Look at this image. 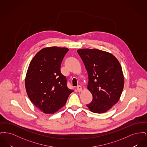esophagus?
I'll return each instance as SVG.
<instances>
[{
    "instance_id": "1",
    "label": "esophagus",
    "mask_w": 147,
    "mask_h": 147,
    "mask_svg": "<svg viewBox=\"0 0 147 147\" xmlns=\"http://www.w3.org/2000/svg\"><path fill=\"white\" fill-rule=\"evenodd\" d=\"M77 91L78 92H80V91H82V88L80 85H78L77 86Z\"/></svg>"
}]
</instances>
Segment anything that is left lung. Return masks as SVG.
Segmentation results:
<instances>
[{"mask_svg": "<svg viewBox=\"0 0 147 147\" xmlns=\"http://www.w3.org/2000/svg\"><path fill=\"white\" fill-rule=\"evenodd\" d=\"M88 74V89L92 100L86 105L91 112L107 111L119 101L124 86V77L117 59L98 49L77 51Z\"/></svg>", "mask_w": 147, "mask_h": 147, "instance_id": "8db88e82", "label": "left lung"}]
</instances>
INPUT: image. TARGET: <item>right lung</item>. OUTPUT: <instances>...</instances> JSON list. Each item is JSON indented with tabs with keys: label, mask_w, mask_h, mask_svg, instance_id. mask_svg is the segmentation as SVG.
Wrapping results in <instances>:
<instances>
[{
	"label": "right lung",
	"mask_w": 147,
	"mask_h": 147,
	"mask_svg": "<svg viewBox=\"0 0 147 147\" xmlns=\"http://www.w3.org/2000/svg\"><path fill=\"white\" fill-rule=\"evenodd\" d=\"M69 49L58 47L40 50L29 64L25 79L28 98L45 113H54L65 104L70 93L61 64Z\"/></svg>",
	"instance_id": "obj_1"
}]
</instances>
